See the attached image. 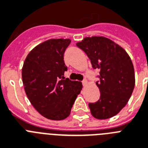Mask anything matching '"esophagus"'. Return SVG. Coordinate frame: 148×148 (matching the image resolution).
Returning <instances> with one entry per match:
<instances>
[{
  "label": "esophagus",
  "mask_w": 148,
  "mask_h": 148,
  "mask_svg": "<svg viewBox=\"0 0 148 148\" xmlns=\"http://www.w3.org/2000/svg\"><path fill=\"white\" fill-rule=\"evenodd\" d=\"M82 84H83L84 86H86L88 84V81H87L86 79H84L83 81H82Z\"/></svg>",
  "instance_id": "esophagus-1"
}]
</instances>
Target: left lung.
Here are the masks:
<instances>
[{
    "label": "left lung",
    "instance_id": "8db88e82",
    "mask_svg": "<svg viewBox=\"0 0 148 148\" xmlns=\"http://www.w3.org/2000/svg\"><path fill=\"white\" fill-rule=\"evenodd\" d=\"M77 46L90 60L94 69H99L96 82L101 97L89 103L93 117L108 119L114 117L126 105L135 84L134 70L126 51L110 39L103 37L85 38Z\"/></svg>",
    "mask_w": 148,
    "mask_h": 148
}]
</instances>
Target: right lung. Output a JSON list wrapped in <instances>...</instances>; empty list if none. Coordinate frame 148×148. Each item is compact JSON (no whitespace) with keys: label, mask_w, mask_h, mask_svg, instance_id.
I'll use <instances>...</instances> for the list:
<instances>
[{"label":"right lung","mask_w":148,"mask_h":148,"mask_svg":"<svg viewBox=\"0 0 148 148\" xmlns=\"http://www.w3.org/2000/svg\"><path fill=\"white\" fill-rule=\"evenodd\" d=\"M70 39H51L36 46L27 56L22 67L24 90L34 108L45 117L60 121L71 114L80 81L65 78L67 71L64 53Z\"/></svg>","instance_id":"add662e5"}]
</instances>
